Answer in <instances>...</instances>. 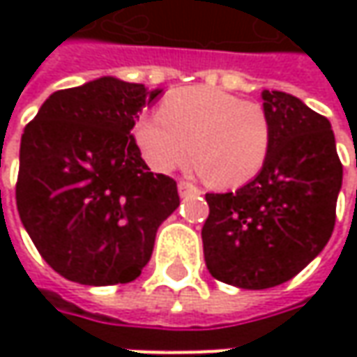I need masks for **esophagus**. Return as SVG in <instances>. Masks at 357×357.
<instances>
[{
  "instance_id": "34e87169",
  "label": "esophagus",
  "mask_w": 357,
  "mask_h": 357,
  "mask_svg": "<svg viewBox=\"0 0 357 357\" xmlns=\"http://www.w3.org/2000/svg\"><path fill=\"white\" fill-rule=\"evenodd\" d=\"M178 192H181V197H188V195L199 192V188L188 181H178Z\"/></svg>"
}]
</instances>
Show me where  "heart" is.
<instances>
[{
  "mask_svg": "<svg viewBox=\"0 0 357 357\" xmlns=\"http://www.w3.org/2000/svg\"><path fill=\"white\" fill-rule=\"evenodd\" d=\"M135 141L157 172L174 171L192 151L199 174L222 186H240L264 169L272 123L260 103L197 85L171 91L158 111L139 119Z\"/></svg>",
  "mask_w": 357,
  "mask_h": 357,
  "instance_id": "obj_1",
  "label": "heart"
}]
</instances>
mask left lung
<instances>
[{
  "mask_svg": "<svg viewBox=\"0 0 357 357\" xmlns=\"http://www.w3.org/2000/svg\"><path fill=\"white\" fill-rule=\"evenodd\" d=\"M262 99L272 123L266 165L236 192H206L202 227L208 272L246 290L284 284L322 252L342 188L330 121L282 91Z\"/></svg>",
  "mask_w": 357,
  "mask_h": 357,
  "instance_id": "left-lung-1",
  "label": "left lung"
}]
</instances>
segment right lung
Listing matches in <instances>:
<instances>
[{
  "label": "right lung",
  "instance_id": "obj_1",
  "mask_svg": "<svg viewBox=\"0 0 357 357\" xmlns=\"http://www.w3.org/2000/svg\"><path fill=\"white\" fill-rule=\"evenodd\" d=\"M162 91L101 77L55 91L23 129L17 211L41 258L87 286L127 284L181 204L176 181L151 172L132 139Z\"/></svg>",
  "mask_w": 357,
  "mask_h": 357
}]
</instances>
